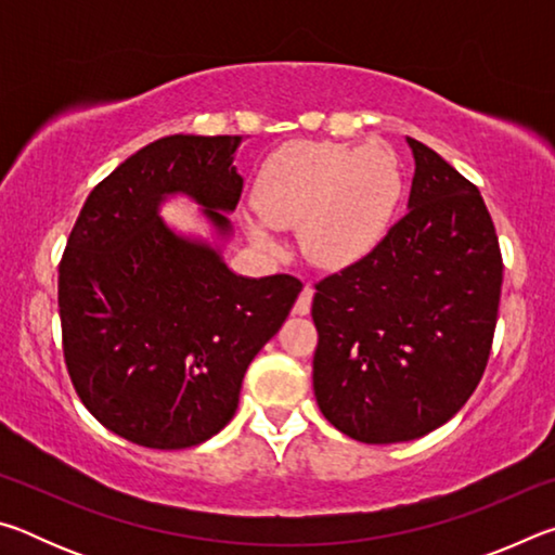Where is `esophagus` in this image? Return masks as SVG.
<instances>
[{
    "instance_id": "1",
    "label": "esophagus",
    "mask_w": 555,
    "mask_h": 555,
    "mask_svg": "<svg viewBox=\"0 0 555 555\" xmlns=\"http://www.w3.org/2000/svg\"><path fill=\"white\" fill-rule=\"evenodd\" d=\"M313 286L311 284H306L304 286V291H300L298 294V298H296V306H294V313H298V315H308L311 313V304H313Z\"/></svg>"
}]
</instances>
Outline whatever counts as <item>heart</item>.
Returning a JSON list of instances; mask_svg holds the SVG:
<instances>
[{
    "label": "heart",
    "instance_id": "b5f03b06",
    "mask_svg": "<svg viewBox=\"0 0 555 555\" xmlns=\"http://www.w3.org/2000/svg\"><path fill=\"white\" fill-rule=\"evenodd\" d=\"M401 191L399 162L387 144L294 142L261 166L255 208L269 228H298L300 249L313 264L343 269L382 242ZM249 230L261 249H274L264 228Z\"/></svg>",
    "mask_w": 555,
    "mask_h": 555
}]
</instances>
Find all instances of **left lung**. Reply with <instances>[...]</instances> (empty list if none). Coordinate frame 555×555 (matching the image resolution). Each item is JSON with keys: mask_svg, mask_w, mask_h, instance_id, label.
<instances>
[{"mask_svg": "<svg viewBox=\"0 0 555 555\" xmlns=\"http://www.w3.org/2000/svg\"><path fill=\"white\" fill-rule=\"evenodd\" d=\"M409 146L411 210L315 284V401L360 443H401L453 418L482 379L500 311L504 264L480 191L434 149Z\"/></svg>", "mask_w": 555, "mask_h": 555, "instance_id": "8db88e82", "label": "left lung"}]
</instances>
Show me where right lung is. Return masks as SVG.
Segmentation results:
<instances>
[{
  "label": "right lung",
  "mask_w": 555,
  "mask_h": 555,
  "mask_svg": "<svg viewBox=\"0 0 555 555\" xmlns=\"http://www.w3.org/2000/svg\"><path fill=\"white\" fill-rule=\"evenodd\" d=\"M242 137L173 134L144 146L88 195L59 264L63 357L80 401L112 434L154 450L198 446L230 424L244 372L304 284L244 279L158 220L185 193L228 230Z\"/></svg>",
  "instance_id": "obj_1"
}]
</instances>
